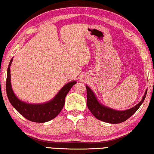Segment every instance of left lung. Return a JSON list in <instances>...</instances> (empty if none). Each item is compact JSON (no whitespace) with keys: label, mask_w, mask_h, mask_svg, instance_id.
I'll use <instances>...</instances> for the list:
<instances>
[{"label":"left lung","mask_w":154,"mask_h":154,"mask_svg":"<svg viewBox=\"0 0 154 154\" xmlns=\"http://www.w3.org/2000/svg\"><path fill=\"white\" fill-rule=\"evenodd\" d=\"M86 89L87 106H88L89 110L97 119L110 124L122 123V122L128 119L129 117H131L143 103L146 97V92H147V90H146L143 97H142V101L136 106L130 109H128V110L120 111L114 110V109L110 108L102 105L101 103H99V101L96 97L94 93L88 85H86Z\"/></svg>","instance_id":"8db88e82"}]
</instances>
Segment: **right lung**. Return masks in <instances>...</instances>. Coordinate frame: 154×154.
I'll list each match as a JSON object with an SVG mask.
<instances>
[{"label": "right lung", "instance_id": "right-lung-1", "mask_svg": "<svg viewBox=\"0 0 154 154\" xmlns=\"http://www.w3.org/2000/svg\"><path fill=\"white\" fill-rule=\"evenodd\" d=\"M13 58L8 65L6 79V92L12 106L26 119L33 122L44 123L54 119L61 112L64 105V100L75 81L68 82L62 88L56 96L48 102L40 104L28 103L19 100L14 94L12 88L10 79V66Z\"/></svg>", "mask_w": 154, "mask_h": 154}]
</instances>
